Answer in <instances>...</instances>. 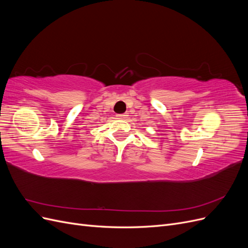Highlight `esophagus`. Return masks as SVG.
I'll use <instances>...</instances> for the list:
<instances>
[{"instance_id": "1", "label": "esophagus", "mask_w": 248, "mask_h": 248, "mask_svg": "<svg viewBox=\"0 0 248 248\" xmlns=\"http://www.w3.org/2000/svg\"><path fill=\"white\" fill-rule=\"evenodd\" d=\"M117 118L118 119H126V118H128V115L127 114H122V115H117Z\"/></svg>"}]
</instances>
